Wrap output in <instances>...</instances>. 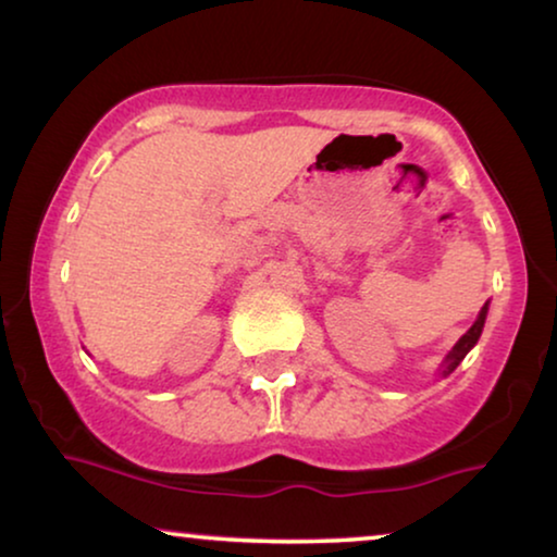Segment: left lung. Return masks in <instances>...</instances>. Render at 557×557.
Listing matches in <instances>:
<instances>
[{"label":"left lung","mask_w":557,"mask_h":557,"mask_svg":"<svg viewBox=\"0 0 557 557\" xmlns=\"http://www.w3.org/2000/svg\"><path fill=\"white\" fill-rule=\"evenodd\" d=\"M486 309H490V304H484L482 311H479L476 322L469 326V332L463 334V337H461V339L456 342V345H454L451 352L446 355L444 364H441V372H444V375H451V372H454L456 368H459V362L463 360V357H467L469 349L476 345L479 337H482V330H484V322H486Z\"/></svg>","instance_id":"left-lung-1"}]
</instances>
